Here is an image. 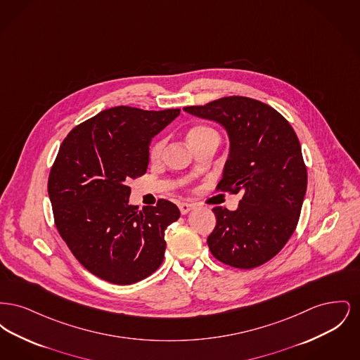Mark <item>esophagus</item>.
I'll list each match as a JSON object with an SVG mask.
<instances>
[{
  "instance_id": "esophagus-1",
  "label": "esophagus",
  "mask_w": 360,
  "mask_h": 360,
  "mask_svg": "<svg viewBox=\"0 0 360 360\" xmlns=\"http://www.w3.org/2000/svg\"><path fill=\"white\" fill-rule=\"evenodd\" d=\"M194 209V205H191V204H188V202H182V204H179V210H181V213L182 214H188L190 210H193Z\"/></svg>"
}]
</instances>
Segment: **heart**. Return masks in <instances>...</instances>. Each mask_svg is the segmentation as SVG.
Returning <instances> with one entry per match:
<instances>
[{
	"label": "heart",
	"mask_w": 360,
	"mask_h": 360,
	"mask_svg": "<svg viewBox=\"0 0 360 360\" xmlns=\"http://www.w3.org/2000/svg\"><path fill=\"white\" fill-rule=\"evenodd\" d=\"M209 139H219L217 132L212 128V127H207V125H195L193 128H190L188 132V141L190 143V146L194 148L197 146H200L201 143H204ZM165 147H166V139L165 137H158L155 139L154 141L151 143L150 146V150H148V155H150V159L153 162H156L162 158L163 151H165Z\"/></svg>",
	"instance_id": "obj_1"
}]
</instances>
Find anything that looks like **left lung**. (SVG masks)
Listing matches in <instances>:
<instances>
[{
    "instance_id": "8db88e82",
    "label": "left lung",
    "mask_w": 360,
    "mask_h": 360,
    "mask_svg": "<svg viewBox=\"0 0 360 360\" xmlns=\"http://www.w3.org/2000/svg\"><path fill=\"white\" fill-rule=\"evenodd\" d=\"M184 110L226 129L231 148L216 190L241 194L236 210L213 207L212 255L236 269L262 266L285 247L301 214L308 172L298 137L274 108L248 97H223Z\"/></svg>"
}]
</instances>
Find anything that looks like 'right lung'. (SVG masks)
Here are the masks:
<instances>
[{"label":"right lung","mask_w":360,"mask_h":360,"mask_svg":"<svg viewBox=\"0 0 360 360\" xmlns=\"http://www.w3.org/2000/svg\"><path fill=\"white\" fill-rule=\"evenodd\" d=\"M181 109L115 106L72 128L49 176L53 221L72 255L91 274L131 285L163 262L165 231L181 216L167 200L129 205L128 182L148 165V146Z\"/></svg>","instance_id":"obj_1"}]
</instances>
